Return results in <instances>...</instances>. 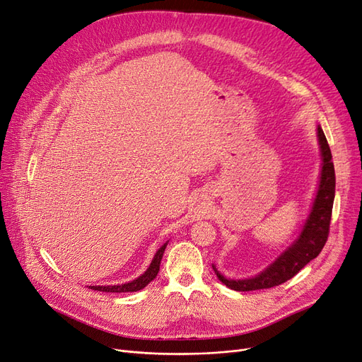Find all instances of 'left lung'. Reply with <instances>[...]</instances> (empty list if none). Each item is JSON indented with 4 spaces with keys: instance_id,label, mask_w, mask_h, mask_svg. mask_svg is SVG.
I'll list each match as a JSON object with an SVG mask.
<instances>
[{
    "instance_id": "obj_1",
    "label": "left lung",
    "mask_w": 362,
    "mask_h": 362,
    "mask_svg": "<svg viewBox=\"0 0 362 362\" xmlns=\"http://www.w3.org/2000/svg\"><path fill=\"white\" fill-rule=\"evenodd\" d=\"M317 133H319V141L323 157L322 177L311 214L303 226L300 237L296 240L294 245H291V247L284 252L273 264H270L269 269L259 273L255 278L243 281L226 279L213 266L217 278L221 279L228 288L235 291H254L281 286V284L291 279L294 275H298L311 259L319 257L325 243L327 242V235H329L332 205L335 196V169L332 163L331 148L327 145L323 129L319 127L317 128Z\"/></svg>"
}]
</instances>
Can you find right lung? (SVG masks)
<instances>
[{
  "instance_id": "right-lung-1",
  "label": "right lung",
  "mask_w": 362,
  "mask_h": 362,
  "mask_svg": "<svg viewBox=\"0 0 362 362\" xmlns=\"http://www.w3.org/2000/svg\"><path fill=\"white\" fill-rule=\"evenodd\" d=\"M168 243L163 245L158 252L156 254L154 259H152L149 269L141 275L140 278L131 281L128 284H122V286H108V287H90L93 290H98V291H105V293H133V291H139L141 288H145L148 284L151 281H154V278L157 276V273L160 270V262H161V258H163V254H164V249H166Z\"/></svg>"
}]
</instances>
